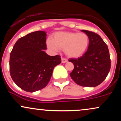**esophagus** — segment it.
Here are the masks:
<instances>
[{"label":"esophagus","mask_w":121,"mask_h":121,"mask_svg":"<svg viewBox=\"0 0 121 121\" xmlns=\"http://www.w3.org/2000/svg\"><path fill=\"white\" fill-rule=\"evenodd\" d=\"M68 61V60H66V59H65V58H61V62L62 63H65V62H66Z\"/></svg>","instance_id":"1"}]
</instances>
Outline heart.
I'll list each match as a JSON object with an SVG mask.
<instances>
[{
	"label": "heart",
	"instance_id": "1",
	"mask_svg": "<svg viewBox=\"0 0 121 121\" xmlns=\"http://www.w3.org/2000/svg\"><path fill=\"white\" fill-rule=\"evenodd\" d=\"M89 44V38L86 34L72 32H58L54 34L53 40H47V45L50 49L54 51L65 49L66 56L72 58L82 56Z\"/></svg>",
	"mask_w": 121,
	"mask_h": 121
}]
</instances>
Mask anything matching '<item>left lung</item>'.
I'll return each instance as SVG.
<instances>
[{
  "mask_svg": "<svg viewBox=\"0 0 121 121\" xmlns=\"http://www.w3.org/2000/svg\"><path fill=\"white\" fill-rule=\"evenodd\" d=\"M89 38L86 52L77 59H71L74 68L70 73L72 80L82 86L95 87L106 78L111 66L110 57L106 43L93 32L81 30Z\"/></svg>",
  "mask_w": 121,
  "mask_h": 121,
  "instance_id": "obj_1",
  "label": "left lung"
}]
</instances>
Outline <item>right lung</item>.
<instances>
[{"mask_svg": "<svg viewBox=\"0 0 121 121\" xmlns=\"http://www.w3.org/2000/svg\"><path fill=\"white\" fill-rule=\"evenodd\" d=\"M46 38L45 31L30 33L16 41L10 53L11 78L18 86L28 92L46 86L54 68L61 62L59 55L51 56L44 51Z\"/></svg>", "mask_w": 121, "mask_h": 121, "instance_id": "right-lung-1", "label": "right lung"}]
</instances>
